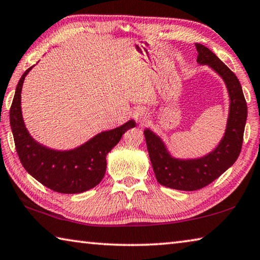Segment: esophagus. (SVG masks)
<instances>
[{
  "instance_id": "obj_1",
  "label": "esophagus",
  "mask_w": 260,
  "mask_h": 260,
  "mask_svg": "<svg viewBox=\"0 0 260 260\" xmlns=\"http://www.w3.org/2000/svg\"><path fill=\"white\" fill-rule=\"evenodd\" d=\"M133 117L135 118L136 120L138 121H143V120H146L147 118H148V113H147V111L144 109H142V108H138L135 110V111L133 112Z\"/></svg>"
}]
</instances>
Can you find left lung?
Masks as SVG:
<instances>
[{"instance_id": "8db88e82", "label": "left lung", "mask_w": 260, "mask_h": 260, "mask_svg": "<svg viewBox=\"0 0 260 260\" xmlns=\"http://www.w3.org/2000/svg\"><path fill=\"white\" fill-rule=\"evenodd\" d=\"M197 63L209 67L225 81L230 95V114L226 132L217 148L195 159H179L171 156L159 136L150 129L144 131L149 157L157 181L169 188L192 191L208 186L234 164L243 143L248 107L239 79L209 48L195 43Z\"/></svg>"}]
</instances>
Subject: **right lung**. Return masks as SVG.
Segmentation results:
<instances>
[{"label":"right lung","mask_w":260,"mask_h":260,"mask_svg":"<svg viewBox=\"0 0 260 260\" xmlns=\"http://www.w3.org/2000/svg\"><path fill=\"white\" fill-rule=\"evenodd\" d=\"M32 68L21 76L10 108V126L21 164L34 179L54 191L79 193L89 190L104 177L107 155L126 131L135 127V121L102 132L72 150L58 151L42 146L26 129L20 107L21 88Z\"/></svg>","instance_id":"add662e5"}]
</instances>
